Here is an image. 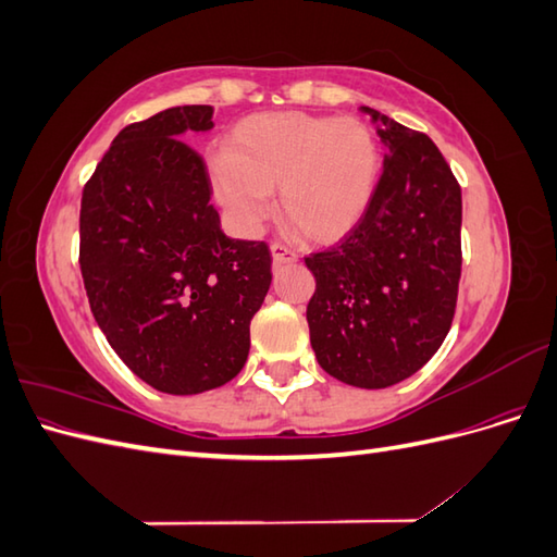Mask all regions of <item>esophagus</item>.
<instances>
[{
	"label": "esophagus",
	"mask_w": 557,
	"mask_h": 557,
	"mask_svg": "<svg viewBox=\"0 0 557 557\" xmlns=\"http://www.w3.org/2000/svg\"><path fill=\"white\" fill-rule=\"evenodd\" d=\"M272 258H274V264L281 267V264H293L297 262V252L293 248H288L281 242H274L272 244Z\"/></svg>",
	"instance_id": "1"
}]
</instances>
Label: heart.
<instances>
[{"instance_id": "b5f03b06", "label": "heart", "mask_w": 557, "mask_h": 557, "mask_svg": "<svg viewBox=\"0 0 557 557\" xmlns=\"http://www.w3.org/2000/svg\"><path fill=\"white\" fill-rule=\"evenodd\" d=\"M376 176V141L358 117L252 115L232 134L230 156L211 160L215 197L242 227H258L281 193L283 223L318 244L358 225Z\"/></svg>"}]
</instances>
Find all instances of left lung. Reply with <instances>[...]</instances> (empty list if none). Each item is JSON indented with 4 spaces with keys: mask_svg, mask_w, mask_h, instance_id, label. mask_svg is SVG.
I'll list each match as a JSON object with an SVG mask.
<instances>
[{
    "mask_svg": "<svg viewBox=\"0 0 557 557\" xmlns=\"http://www.w3.org/2000/svg\"><path fill=\"white\" fill-rule=\"evenodd\" d=\"M391 148L358 225L305 258L320 367L348 385L387 387L416 374L450 330L462 272V193L423 132L362 107Z\"/></svg>",
    "mask_w": 557,
    "mask_h": 557,
    "instance_id": "8db88e82",
    "label": "left lung"
}]
</instances>
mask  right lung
I'll return each instance as SVG.
<instances>
[{
	"mask_svg": "<svg viewBox=\"0 0 557 557\" xmlns=\"http://www.w3.org/2000/svg\"><path fill=\"white\" fill-rule=\"evenodd\" d=\"M213 107H174L117 132L81 197L78 264L97 325L160 393L197 395L242 372L272 283L264 242L230 239L207 162L181 137Z\"/></svg>",
	"mask_w": 557,
	"mask_h": 557,
	"instance_id": "1",
	"label": "right lung"
}]
</instances>
